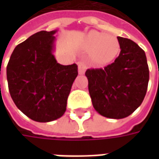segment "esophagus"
<instances>
[{"label": "esophagus", "instance_id": "1", "mask_svg": "<svg viewBox=\"0 0 159 159\" xmlns=\"http://www.w3.org/2000/svg\"><path fill=\"white\" fill-rule=\"evenodd\" d=\"M87 69V64L83 61H80L78 63V71L80 75H83L85 73V70Z\"/></svg>", "mask_w": 159, "mask_h": 159}]
</instances>
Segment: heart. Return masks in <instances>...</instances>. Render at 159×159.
<instances>
[{
	"instance_id": "heart-1",
	"label": "heart",
	"mask_w": 159,
	"mask_h": 159,
	"mask_svg": "<svg viewBox=\"0 0 159 159\" xmlns=\"http://www.w3.org/2000/svg\"><path fill=\"white\" fill-rule=\"evenodd\" d=\"M86 48L92 50V58L100 64L111 61L119 51V44L114 36L97 31H91L87 36Z\"/></svg>"
}]
</instances>
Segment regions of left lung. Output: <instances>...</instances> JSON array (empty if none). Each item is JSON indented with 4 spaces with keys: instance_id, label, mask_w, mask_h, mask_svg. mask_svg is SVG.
<instances>
[{
    "instance_id": "left-lung-1",
    "label": "left lung",
    "mask_w": 159,
    "mask_h": 159,
    "mask_svg": "<svg viewBox=\"0 0 159 159\" xmlns=\"http://www.w3.org/2000/svg\"><path fill=\"white\" fill-rule=\"evenodd\" d=\"M119 56L105 68L88 69L89 91L100 115L121 119L140 107L147 93L149 69L146 53L133 41L117 36Z\"/></svg>"
}]
</instances>
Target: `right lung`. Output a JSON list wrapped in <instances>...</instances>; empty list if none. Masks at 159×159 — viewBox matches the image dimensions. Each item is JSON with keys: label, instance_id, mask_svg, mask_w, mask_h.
I'll return each instance as SVG.
<instances>
[{"label": "right lung", "instance_id": "1", "mask_svg": "<svg viewBox=\"0 0 159 159\" xmlns=\"http://www.w3.org/2000/svg\"><path fill=\"white\" fill-rule=\"evenodd\" d=\"M57 30L39 31L16 47L7 66L8 89L16 107L30 119L47 123L62 117L74 80L76 64L57 63Z\"/></svg>", "mask_w": 159, "mask_h": 159}]
</instances>
